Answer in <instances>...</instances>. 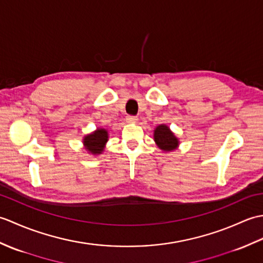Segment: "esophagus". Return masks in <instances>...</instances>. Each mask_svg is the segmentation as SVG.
I'll return each mask as SVG.
<instances>
[{"mask_svg":"<svg viewBox=\"0 0 263 263\" xmlns=\"http://www.w3.org/2000/svg\"><path fill=\"white\" fill-rule=\"evenodd\" d=\"M137 120H138L137 116H133V115H127V116H126V121H127V122L133 123V122H136Z\"/></svg>","mask_w":263,"mask_h":263,"instance_id":"obj_1","label":"esophagus"}]
</instances>
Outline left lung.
Masks as SVG:
<instances>
[{"label": "left lung", "mask_w": 263, "mask_h": 263, "mask_svg": "<svg viewBox=\"0 0 263 263\" xmlns=\"http://www.w3.org/2000/svg\"><path fill=\"white\" fill-rule=\"evenodd\" d=\"M154 140L156 144L164 152H173L180 143L174 133L171 131V128L165 124H160L155 128Z\"/></svg>", "instance_id": "obj_1"}]
</instances>
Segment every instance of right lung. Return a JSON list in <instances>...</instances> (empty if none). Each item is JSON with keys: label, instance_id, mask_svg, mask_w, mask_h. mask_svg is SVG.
<instances>
[{"label": "right lung", "instance_id": "right-lung-1", "mask_svg": "<svg viewBox=\"0 0 263 263\" xmlns=\"http://www.w3.org/2000/svg\"><path fill=\"white\" fill-rule=\"evenodd\" d=\"M108 141V132L105 128H97L90 135L83 138V146L87 152L92 155H99L103 153L106 142Z\"/></svg>", "mask_w": 263, "mask_h": 263}]
</instances>
